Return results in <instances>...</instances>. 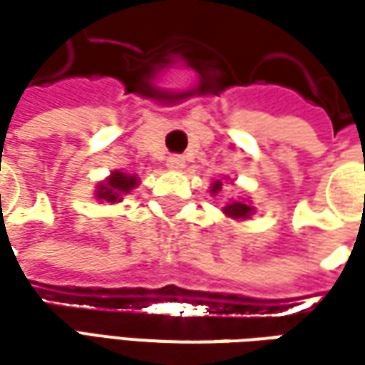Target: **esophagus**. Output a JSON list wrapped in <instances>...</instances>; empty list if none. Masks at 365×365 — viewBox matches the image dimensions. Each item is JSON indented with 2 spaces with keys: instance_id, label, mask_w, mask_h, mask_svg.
Masks as SVG:
<instances>
[{
  "instance_id": "esophagus-1",
  "label": "esophagus",
  "mask_w": 365,
  "mask_h": 365,
  "mask_svg": "<svg viewBox=\"0 0 365 365\" xmlns=\"http://www.w3.org/2000/svg\"><path fill=\"white\" fill-rule=\"evenodd\" d=\"M166 166H168V168H173V170H180V168L185 166V158H182V156H178V154H173V156H168V158H166Z\"/></svg>"
}]
</instances>
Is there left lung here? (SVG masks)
<instances>
[{
    "label": "left lung",
    "instance_id": "obj_1",
    "mask_svg": "<svg viewBox=\"0 0 365 365\" xmlns=\"http://www.w3.org/2000/svg\"><path fill=\"white\" fill-rule=\"evenodd\" d=\"M221 190V182H213V189H211V192L215 195V192H219ZM223 211H225V215H230V217L233 219H245L252 215V207L247 203H244V201H233V203H230L227 207H223Z\"/></svg>",
    "mask_w": 365,
    "mask_h": 365
}]
</instances>
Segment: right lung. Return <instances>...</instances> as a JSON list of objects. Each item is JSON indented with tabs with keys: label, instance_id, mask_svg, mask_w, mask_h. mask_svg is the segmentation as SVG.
Masks as SVG:
<instances>
[{
	"label": "right lung",
	"instance_id": "add662e5",
	"mask_svg": "<svg viewBox=\"0 0 365 365\" xmlns=\"http://www.w3.org/2000/svg\"><path fill=\"white\" fill-rule=\"evenodd\" d=\"M138 176L123 175V173H113L106 182L99 185L97 189V199L107 201V203H120L121 195H128L130 190L135 189Z\"/></svg>",
	"mask_w": 365,
	"mask_h": 365
}]
</instances>
